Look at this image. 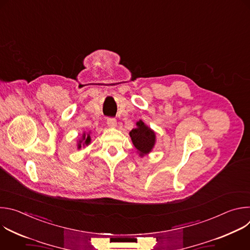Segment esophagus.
<instances>
[{
  "instance_id": "34e87169",
  "label": "esophagus",
  "mask_w": 250,
  "mask_h": 250,
  "mask_svg": "<svg viewBox=\"0 0 250 250\" xmlns=\"http://www.w3.org/2000/svg\"><path fill=\"white\" fill-rule=\"evenodd\" d=\"M106 124H108L109 127L115 128L117 126V120L113 119V118H109V119H106Z\"/></svg>"
}]
</instances>
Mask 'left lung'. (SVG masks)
<instances>
[{"label": "left lung", "instance_id": "1", "mask_svg": "<svg viewBox=\"0 0 250 250\" xmlns=\"http://www.w3.org/2000/svg\"><path fill=\"white\" fill-rule=\"evenodd\" d=\"M132 145L140 157L149 154L156 144L155 131L141 120L136 122V127L129 131Z\"/></svg>", "mask_w": 250, "mask_h": 250}]
</instances>
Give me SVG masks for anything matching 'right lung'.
Wrapping results in <instances>:
<instances>
[{"instance_id":"right-lung-1","label":"right lung","mask_w":250,"mask_h":250,"mask_svg":"<svg viewBox=\"0 0 250 250\" xmlns=\"http://www.w3.org/2000/svg\"><path fill=\"white\" fill-rule=\"evenodd\" d=\"M91 144V131L83 132L82 137L77 141V148L81 149V147L88 146Z\"/></svg>"}]
</instances>
